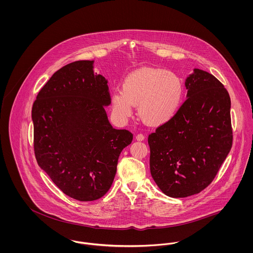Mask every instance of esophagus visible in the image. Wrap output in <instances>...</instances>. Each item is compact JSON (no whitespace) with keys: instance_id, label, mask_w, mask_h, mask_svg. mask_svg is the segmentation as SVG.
Instances as JSON below:
<instances>
[{"instance_id":"esophagus-1","label":"esophagus","mask_w":253,"mask_h":253,"mask_svg":"<svg viewBox=\"0 0 253 253\" xmlns=\"http://www.w3.org/2000/svg\"><path fill=\"white\" fill-rule=\"evenodd\" d=\"M136 140L138 141H142L144 139V136L142 134H137L136 136Z\"/></svg>"}]
</instances>
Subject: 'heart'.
I'll return each mask as SVG.
<instances>
[{
    "label": "heart",
    "mask_w": 253,
    "mask_h": 253,
    "mask_svg": "<svg viewBox=\"0 0 253 253\" xmlns=\"http://www.w3.org/2000/svg\"><path fill=\"white\" fill-rule=\"evenodd\" d=\"M184 95L182 80L173 72L160 68L142 67L123 81L122 90L112 94L115 116L125 120L137 105L139 117L147 124L159 126L177 114Z\"/></svg>",
    "instance_id": "obj_1"
}]
</instances>
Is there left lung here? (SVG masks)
I'll use <instances>...</instances> for the list:
<instances>
[{
  "mask_svg": "<svg viewBox=\"0 0 253 253\" xmlns=\"http://www.w3.org/2000/svg\"><path fill=\"white\" fill-rule=\"evenodd\" d=\"M186 87L188 98L174 117L148 136L151 175L165 195L175 198L206 189L233 141L231 101L223 84L195 69Z\"/></svg>",
  "mask_w": 253,
  "mask_h": 253,
  "instance_id": "obj_1",
  "label": "left lung"
}]
</instances>
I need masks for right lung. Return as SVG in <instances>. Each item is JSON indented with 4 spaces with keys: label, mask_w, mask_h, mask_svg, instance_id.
Masks as SVG:
<instances>
[{
    "label": "right lung",
    "mask_w": 253,
    "mask_h": 253,
    "mask_svg": "<svg viewBox=\"0 0 253 253\" xmlns=\"http://www.w3.org/2000/svg\"><path fill=\"white\" fill-rule=\"evenodd\" d=\"M93 60L58 69L33 105L34 149L39 167L66 195L93 201L110 190L121 151L133 140L110 124L107 80L93 73Z\"/></svg>",
    "instance_id": "right-lung-1"
}]
</instances>
